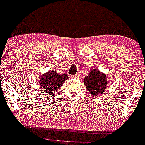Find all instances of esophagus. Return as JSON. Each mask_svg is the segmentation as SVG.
Segmentation results:
<instances>
[{
    "label": "esophagus",
    "instance_id": "34e87169",
    "mask_svg": "<svg viewBox=\"0 0 145 145\" xmlns=\"http://www.w3.org/2000/svg\"><path fill=\"white\" fill-rule=\"evenodd\" d=\"M72 77H74V78H78V77H80V74H79V73H77V74H74V75L72 76Z\"/></svg>",
    "mask_w": 145,
    "mask_h": 145
}]
</instances>
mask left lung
Instances as JSON below:
<instances>
[{"instance_id":"1","label":"left lung","mask_w":145,"mask_h":145,"mask_svg":"<svg viewBox=\"0 0 145 145\" xmlns=\"http://www.w3.org/2000/svg\"><path fill=\"white\" fill-rule=\"evenodd\" d=\"M84 83L92 96L96 98L101 95H101L105 90L107 84V75L101 73L98 70H93L85 77Z\"/></svg>"}]
</instances>
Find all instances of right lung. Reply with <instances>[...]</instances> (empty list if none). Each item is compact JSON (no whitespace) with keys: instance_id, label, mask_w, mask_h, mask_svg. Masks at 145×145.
Here are the masks:
<instances>
[{"instance_id":"right-lung-1","label":"right lung","mask_w":145,"mask_h":145,"mask_svg":"<svg viewBox=\"0 0 145 145\" xmlns=\"http://www.w3.org/2000/svg\"><path fill=\"white\" fill-rule=\"evenodd\" d=\"M68 77L67 74H59L54 70L51 69L40 79V85L43 90L42 93H45L47 96L54 95L55 92L62 86Z\"/></svg>"}]
</instances>
